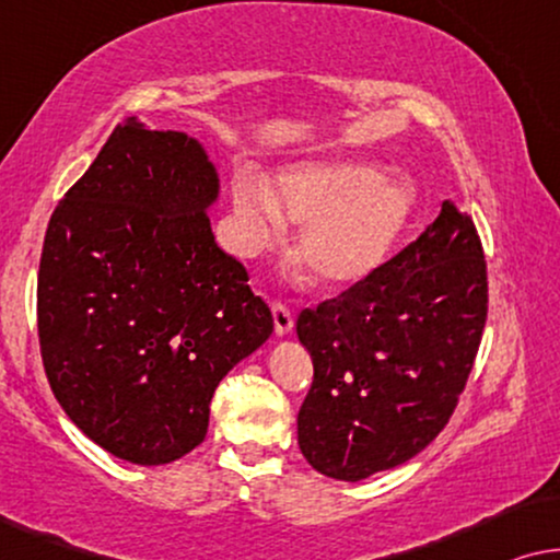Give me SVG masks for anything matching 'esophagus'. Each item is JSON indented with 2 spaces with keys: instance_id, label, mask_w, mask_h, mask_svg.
<instances>
[{
  "instance_id": "esophagus-1",
  "label": "esophagus",
  "mask_w": 560,
  "mask_h": 560,
  "mask_svg": "<svg viewBox=\"0 0 560 560\" xmlns=\"http://www.w3.org/2000/svg\"><path fill=\"white\" fill-rule=\"evenodd\" d=\"M271 314H273V329H277V335H289L291 327H294V314L283 302H273L271 304Z\"/></svg>"
}]
</instances>
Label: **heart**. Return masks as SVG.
<instances>
[{"instance_id": "obj_1", "label": "heart", "mask_w": 560, "mask_h": 560, "mask_svg": "<svg viewBox=\"0 0 560 560\" xmlns=\"http://www.w3.org/2000/svg\"><path fill=\"white\" fill-rule=\"evenodd\" d=\"M235 220L246 250L269 248L283 235V218L304 225L294 256L314 283L345 289L388 261L416 210V190L404 177H385L368 160H310L277 177L241 175L233 190Z\"/></svg>"}]
</instances>
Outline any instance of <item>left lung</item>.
Returning a JSON list of instances; mask_svg holds the SVG:
<instances>
[{
    "mask_svg": "<svg viewBox=\"0 0 560 560\" xmlns=\"http://www.w3.org/2000/svg\"><path fill=\"white\" fill-rule=\"evenodd\" d=\"M487 322V261L452 200L419 238L317 310L299 342L314 377L299 448L314 469L358 482L427 448L452 419Z\"/></svg>",
    "mask_w": 560,
    "mask_h": 560,
    "instance_id": "obj_1",
    "label": "left lung"
}]
</instances>
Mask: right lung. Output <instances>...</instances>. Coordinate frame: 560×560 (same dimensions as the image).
<instances>
[{
  "mask_svg": "<svg viewBox=\"0 0 560 560\" xmlns=\"http://www.w3.org/2000/svg\"><path fill=\"white\" fill-rule=\"evenodd\" d=\"M218 172L183 131L119 124L47 223L37 335L50 388L119 459L167 464L273 332L269 304L212 235Z\"/></svg>",
  "mask_w": 560,
  "mask_h": 560,
  "instance_id": "add662e5",
  "label": "right lung"
}]
</instances>
